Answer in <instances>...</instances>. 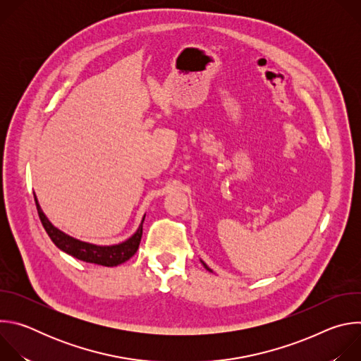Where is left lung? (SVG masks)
Instances as JSON below:
<instances>
[{"label": "left lung", "mask_w": 361, "mask_h": 361, "mask_svg": "<svg viewBox=\"0 0 361 361\" xmlns=\"http://www.w3.org/2000/svg\"><path fill=\"white\" fill-rule=\"evenodd\" d=\"M201 263H202V262H201ZM202 264H204V263H202ZM204 267H205V269H207V270H210V269H209L207 266H205V264H204ZM210 271H212V270H210Z\"/></svg>", "instance_id": "obj_1"}]
</instances>
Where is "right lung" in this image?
Listing matches in <instances>:
<instances>
[{
    "label": "right lung",
    "mask_w": 361,
    "mask_h": 361,
    "mask_svg": "<svg viewBox=\"0 0 361 361\" xmlns=\"http://www.w3.org/2000/svg\"><path fill=\"white\" fill-rule=\"evenodd\" d=\"M34 200H35L37 212H38L39 220L42 223V227L45 228L51 241H53L60 250L75 257V259H78V260H82L85 263L98 264V266L116 267V266L123 264L127 260H130L131 257L135 254V251L138 250L141 235H142V223L140 224L135 234L133 237H130L128 240H126L124 243H120L116 245H95V244L75 240V238L67 235L66 233L60 231L57 227H54L48 221V219L45 217V214L42 213V210L39 207L35 195H34ZM142 221H144V219H142Z\"/></svg>",
    "instance_id": "right-lung-1"
}]
</instances>
